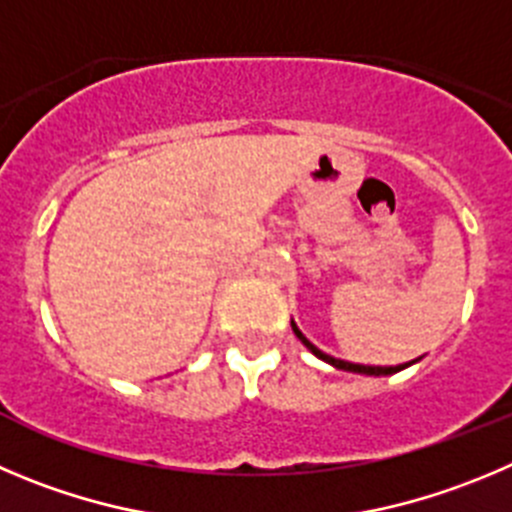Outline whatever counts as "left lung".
Masks as SVG:
<instances>
[{
  "label": "left lung",
  "mask_w": 512,
  "mask_h": 512,
  "mask_svg": "<svg viewBox=\"0 0 512 512\" xmlns=\"http://www.w3.org/2000/svg\"><path fill=\"white\" fill-rule=\"evenodd\" d=\"M293 333L300 338V341H303V346L308 348L310 353H315V356H318V358H323V361H328V364H333V366H336V369H343V371H356V374H369V376H386V374H396V371H401V369H404V366H409V364H401V366L351 364V361H341V358H333V356H328V353H323L321 348H315L313 343H310L308 338H305L303 333L298 331V326H295V323H293Z\"/></svg>",
  "instance_id": "8db88e82"
}]
</instances>
